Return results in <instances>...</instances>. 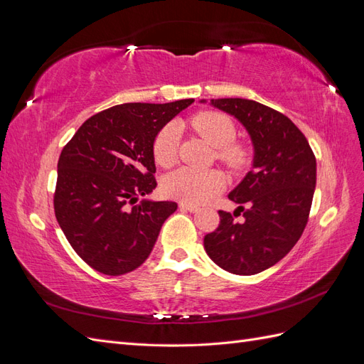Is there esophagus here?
<instances>
[{
    "label": "esophagus",
    "mask_w": 364,
    "mask_h": 364,
    "mask_svg": "<svg viewBox=\"0 0 364 364\" xmlns=\"http://www.w3.org/2000/svg\"><path fill=\"white\" fill-rule=\"evenodd\" d=\"M179 208L182 209V211H188V213H197V211H199V208H197L196 205H193V203H185V202H181V203H179Z\"/></svg>",
    "instance_id": "1"
}]
</instances>
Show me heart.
<instances>
[{"label": "heart", "mask_w": 364, "mask_h": 364, "mask_svg": "<svg viewBox=\"0 0 364 364\" xmlns=\"http://www.w3.org/2000/svg\"><path fill=\"white\" fill-rule=\"evenodd\" d=\"M193 129L217 149L215 156L229 168H241L246 164V149L232 142L235 126L229 117L218 112H200L191 118ZM179 126L176 123L165 124L153 141V158L162 165L170 167L178 158ZM225 185V176L215 171H197L182 167L168 173L162 182L164 193L173 199L186 203H203L211 199Z\"/></svg>", "instance_id": "b5f03b06"}]
</instances>
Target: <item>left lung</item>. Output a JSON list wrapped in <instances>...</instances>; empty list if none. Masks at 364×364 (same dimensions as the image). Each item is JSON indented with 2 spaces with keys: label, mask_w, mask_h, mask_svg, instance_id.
I'll use <instances>...</instances> for the list:
<instances>
[{
  "label": "left lung",
  "mask_w": 364,
  "mask_h": 364,
  "mask_svg": "<svg viewBox=\"0 0 364 364\" xmlns=\"http://www.w3.org/2000/svg\"><path fill=\"white\" fill-rule=\"evenodd\" d=\"M211 105L246 127L255 153L252 170L228 196L245 222L218 211L220 225L203 246L218 267L249 277L274 266L301 238L316 188V156L293 121L269 106L246 98Z\"/></svg>",
  "instance_id": "8db88e82"
}]
</instances>
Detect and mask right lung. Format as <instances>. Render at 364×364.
Returning a JSON list of instances; mask_svg holds the SVG:
<instances>
[{
	"label": "right lung",
	"mask_w": 364,
	"mask_h": 364,
	"mask_svg": "<svg viewBox=\"0 0 364 364\" xmlns=\"http://www.w3.org/2000/svg\"><path fill=\"white\" fill-rule=\"evenodd\" d=\"M193 102L109 107L87 118L63 147L54 213L77 255L97 272L118 277L138 269L178 209L174 202H136L156 188V134Z\"/></svg>",
	"instance_id": "1"
}]
</instances>
